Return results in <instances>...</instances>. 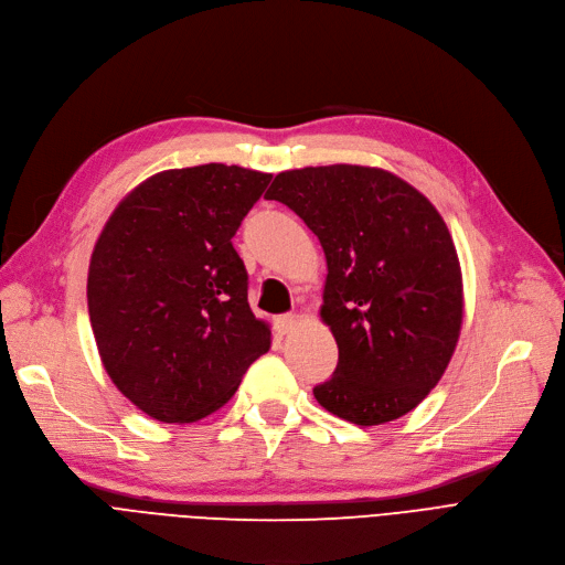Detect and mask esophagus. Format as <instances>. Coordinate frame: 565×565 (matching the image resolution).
<instances>
[{
  "label": "esophagus",
  "instance_id": "34e87169",
  "mask_svg": "<svg viewBox=\"0 0 565 565\" xmlns=\"http://www.w3.org/2000/svg\"><path fill=\"white\" fill-rule=\"evenodd\" d=\"M299 327V318H297V315H280V318H276V331L278 333H291V331H295Z\"/></svg>",
  "mask_w": 565,
  "mask_h": 565
}]
</instances>
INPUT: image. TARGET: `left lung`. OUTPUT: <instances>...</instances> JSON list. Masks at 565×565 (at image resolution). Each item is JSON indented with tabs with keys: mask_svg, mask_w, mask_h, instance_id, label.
<instances>
[{
	"mask_svg": "<svg viewBox=\"0 0 565 565\" xmlns=\"http://www.w3.org/2000/svg\"><path fill=\"white\" fill-rule=\"evenodd\" d=\"M264 196L295 211L327 257L320 318L338 366L315 398L359 426L417 408L463 320L457 247L436 206L403 178L356 164L282 171Z\"/></svg>",
	"mask_w": 565,
	"mask_h": 565,
	"instance_id": "8db88e82",
	"label": "left lung"
}]
</instances>
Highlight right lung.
<instances>
[{
	"instance_id": "add662e5",
	"label": "right lung",
	"mask_w": 565,
	"mask_h": 565,
	"mask_svg": "<svg viewBox=\"0 0 565 565\" xmlns=\"http://www.w3.org/2000/svg\"><path fill=\"white\" fill-rule=\"evenodd\" d=\"M270 178L234 164L160 171L120 201L95 243L87 310L102 364L157 422L215 413L270 348L232 245Z\"/></svg>"
}]
</instances>
